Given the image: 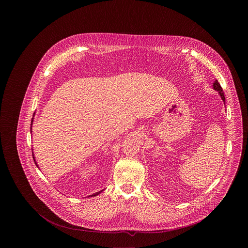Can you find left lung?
I'll return each mask as SVG.
<instances>
[{"instance_id": "obj_1", "label": "left lung", "mask_w": 248, "mask_h": 248, "mask_svg": "<svg viewBox=\"0 0 248 248\" xmlns=\"http://www.w3.org/2000/svg\"><path fill=\"white\" fill-rule=\"evenodd\" d=\"M214 89L219 93L220 96H221V98H222V100L225 102L224 92H223L222 87H221V85L219 84L217 80H216V81H215V83H214Z\"/></svg>"}]
</instances>
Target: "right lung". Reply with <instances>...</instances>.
Wrapping results in <instances>:
<instances>
[{
	"label": "right lung",
	"mask_w": 248,
	"mask_h": 248,
	"mask_svg": "<svg viewBox=\"0 0 248 248\" xmlns=\"http://www.w3.org/2000/svg\"><path fill=\"white\" fill-rule=\"evenodd\" d=\"M33 115H34V114H33ZM31 124H32V120H31ZM32 156H33V154H32ZM33 159H34V156H33ZM34 162H35L36 165H37V163H36L35 160H34ZM37 166H38V165H37ZM100 192H101V191H98V192H95V193H94V194H92V195H90V196H91V197H92V196H95V195H98V194H99V193H100Z\"/></svg>",
	"instance_id": "right-lung-1"
}]
</instances>
